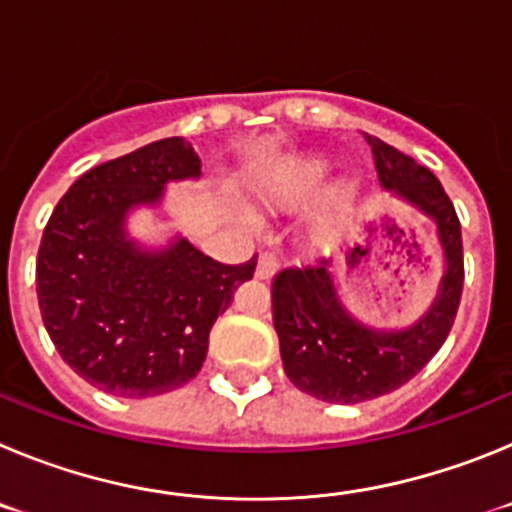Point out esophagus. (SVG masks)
<instances>
[{
  "label": "esophagus",
  "instance_id": "obj_1",
  "mask_svg": "<svg viewBox=\"0 0 512 512\" xmlns=\"http://www.w3.org/2000/svg\"><path fill=\"white\" fill-rule=\"evenodd\" d=\"M279 269V259L274 256V253H261L259 256V264H256V277L259 279H271L274 274H277Z\"/></svg>",
  "mask_w": 512,
  "mask_h": 512
}]
</instances>
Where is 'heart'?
Here are the masks:
<instances>
[{"mask_svg": "<svg viewBox=\"0 0 512 512\" xmlns=\"http://www.w3.org/2000/svg\"><path fill=\"white\" fill-rule=\"evenodd\" d=\"M330 169H333V158L328 153H307L292 158L261 184L259 202L266 210H295L320 192ZM356 194H359L356 176H343L325 192L318 215L312 220V241L318 246H328L341 238Z\"/></svg>", "mask_w": 512, "mask_h": 512, "instance_id": "heart-1", "label": "heart"}]
</instances>
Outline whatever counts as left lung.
<instances>
[{"mask_svg":"<svg viewBox=\"0 0 512 512\" xmlns=\"http://www.w3.org/2000/svg\"><path fill=\"white\" fill-rule=\"evenodd\" d=\"M379 184L436 223L443 269L433 305L408 328H374L354 318L338 295L330 261L282 269L271 284L274 328L289 382L333 405H356L397 390L436 356L454 325L464 287L461 225L431 169L364 133Z\"/></svg>","mask_w":512,"mask_h":512,"instance_id":"8db88e82","label":"left lung"}]
</instances>
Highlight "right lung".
Masks as SVG:
<instances>
[{
	"instance_id": "1",
	"label": "right lung",
	"mask_w": 512,
	"mask_h": 512,
	"mask_svg": "<svg viewBox=\"0 0 512 512\" xmlns=\"http://www.w3.org/2000/svg\"><path fill=\"white\" fill-rule=\"evenodd\" d=\"M200 166L184 138L148 143L79 176L45 225L35 266L45 330L107 395L143 400L197 377L212 323L253 277L256 256L228 266L182 235L161 248L128 235L130 212L158 207L166 184L200 179Z\"/></svg>"
}]
</instances>
